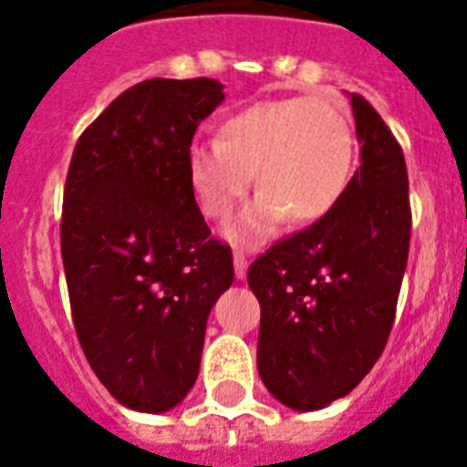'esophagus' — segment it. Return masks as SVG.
<instances>
[{
  "mask_svg": "<svg viewBox=\"0 0 467 467\" xmlns=\"http://www.w3.org/2000/svg\"><path fill=\"white\" fill-rule=\"evenodd\" d=\"M234 276H237V281H242V278L247 276V256L240 254V252H234Z\"/></svg>",
  "mask_w": 467,
  "mask_h": 467,
  "instance_id": "34e87169",
  "label": "esophagus"
}]
</instances>
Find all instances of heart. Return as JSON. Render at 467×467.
Segmentation results:
<instances>
[{
  "label": "heart",
  "instance_id": "obj_1",
  "mask_svg": "<svg viewBox=\"0 0 467 467\" xmlns=\"http://www.w3.org/2000/svg\"><path fill=\"white\" fill-rule=\"evenodd\" d=\"M356 167L354 126L322 97L259 101L223 123L220 140L193 142L189 183L208 220H227L254 183L259 196L225 230L227 242L256 247L285 215L312 225L337 208Z\"/></svg>",
  "mask_w": 467,
  "mask_h": 467
}]
</instances>
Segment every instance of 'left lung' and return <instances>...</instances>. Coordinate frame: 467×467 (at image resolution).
<instances>
[{
    "mask_svg": "<svg viewBox=\"0 0 467 467\" xmlns=\"http://www.w3.org/2000/svg\"><path fill=\"white\" fill-rule=\"evenodd\" d=\"M361 167L329 215L249 266L262 306L256 366L281 405L315 412L344 398L380 358L410 252V182L390 128L348 94Z\"/></svg>",
    "mask_w": 467,
    "mask_h": 467,
    "instance_id": "8db88e82",
    "label": "left lung"
}]
</instances>
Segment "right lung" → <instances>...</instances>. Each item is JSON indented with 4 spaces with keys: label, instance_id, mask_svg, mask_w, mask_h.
Returning <instances> with one entry per match:
<instances>
[{
    "label": "right lung",
    "instance_id": "right-lung-1",
    "mask_svg": "<svg viewBox=\"0 0 467 467\" xmlns=\"http://www.w3.org/2000/svg\"><path fill=\"white\" fill-rule=\"evenodd\" d=\"M223 84L148 79L77 142L62 203V264L77 337L106 390L135 412H169L193 388L205 322L233 285L191 191L198 123Z\"/></svg>",
    "mask_w": 467,
    "mask_h": 467
}]
</instances>
